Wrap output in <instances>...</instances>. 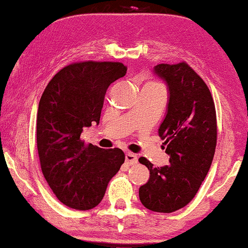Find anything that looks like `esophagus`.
<instances>
[{"instance_id":"esophagus-1","label":"esophagus","mask_w":248,"mask_h":248,"mask_svg":"<svg viewBox=\"0 0 248 248\" xmlns=\"http://www.w3.org/2000/svg\"><path fill=\"white\" fill-rule=\"evenodd\" d=\"M126 163L128 166H134L138 163V156L133 153H126Z\"/></svg>"}]
</instances>
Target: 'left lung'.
I'll list each match as a JSON object with an SVG mask.
<instances>
[{"label": "left lung", "mask_w": 248, "mask_h": 248, "mask_svg": "<svg viewBox=\"0 0 248 248\" xmlns=\"http://www.w3.org/2000/svg\"><path fill=\"white\" fill-rule=\"evenodd\" d=\"M153 73L168 90L158 136L167 146L169 164L155 168L146 157L139 158L150 172L139 197L147 209L170 213L192 201L209 172L217 144V119L209 87L186 62L158 64Z\"/></svg>", "instance_id": "1"}]
</instances>
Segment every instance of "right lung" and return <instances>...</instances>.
<instances>
[{"instance_id": "obj_1", "label": "right lung", "mask_w": 248, "mask_h": 248, "mask_svg": "<svg viewBox=\"0 0 248 248\" xmlns=\"http://www.w3.org/2000/svg\"><path fill=\"white\" fill-rule=\"evenodd\" d=\"M126 73L121 62H77L59 71L43 92L37 113L41 168L56 197L71 209L98 205L124 162L121 149L85 146L80 135L99 124L108 87Z\"/></svg>"}]
</instances>
